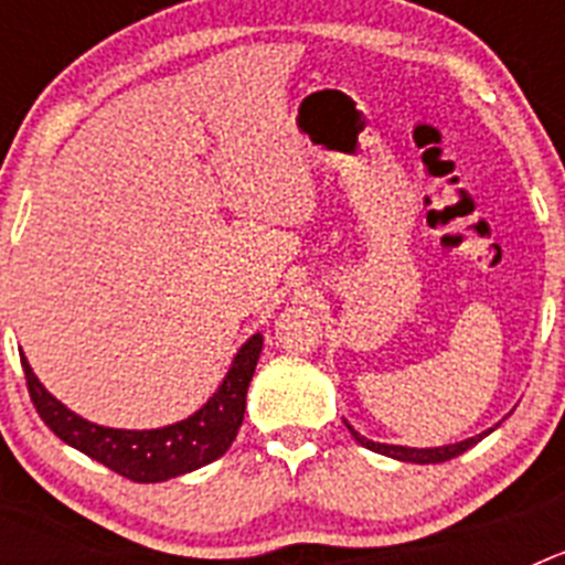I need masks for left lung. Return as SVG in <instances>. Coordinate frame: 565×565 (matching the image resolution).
I'll use <instances>...</instances> for the list:
<instances>
[{
  "mask_svg": "<svg viewBox=\"0 0 565 565\" xmlns=\"http://www.w3.org/2000/svg\"><path fill=\"white\" fill-rule=\"evenodd\" d=\"M348 430L353 433V438H356L362 447H367V450L373 452H382V456H391V458H398V461H411V463H441V461H450V458L461 456V452H467L469 447H476L478 441H481L483 436H476V438H467V441H458V444H450V447H436V450H416V447H396V444H376L371 441V438L359 436L356 430H353L351 424H348Z\"/></svg>",
  "mask_w": 565,
  "mask_h": 565,
  "instance_id": "obj_1",
  "label": "left lung"
}]
</instances>
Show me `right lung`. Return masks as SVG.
<instances>
[{
  "label": "right lung",
  "instance_id": "right-lung-1",
  "mask_svg": "<svg viewBox=\"0 0 565 565\" xmlns=\"http://www.w3.org/2000/svg\"><path fill=\"white\" fill-rule=\"evenodd\" d=\"M259 351H263V337L254 333L234 356L232 371L223 379L221 391L186 422L169 424L161 430H113V427L84 422L82 416L70 413L62 402H56L44 391L24 356L22 367L30 402L42 422L64 444L82 450L93 461H102L104 467L129 481L158 483L206 467L232 447L239 424H243V413H246L248 382L257 367Z\"/></svg>",
  "mask_w": 565,
  "mask_h": 565
}]
</instances>
